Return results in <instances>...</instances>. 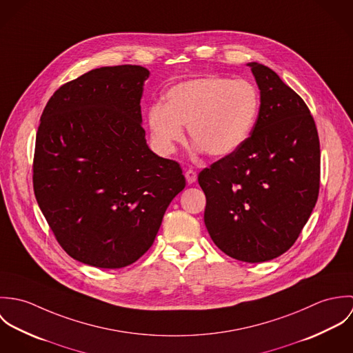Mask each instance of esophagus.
I'll return each instance as SVG.
<instances>
[{
  "label": "esophagus",
  "instance_id": "1",
  "mask_svg": "<svg viewBox=\"0 0 353 353\" xmlns=\"http://www.w3.org/2000/svg\"><path fill=\"white\" fill-rule=\"evenodd\" d=\"M185 176H186V181H188L189 185H192V183H194L197 181V172L194 170H188Z\"/></svg>",
  "mask_w": 353,
  "mask_h": 353
}]
</instances>
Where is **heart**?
Here are the masks:
<instances>
[{
    "label": "heart",
    "instance_id": "obj_1",
    "mask_svg": "<svg viewBox=\"0 0 353 353\" xmlns=\"http://www.w3.org/2000/svg\"><path fill=\"white\" fill-rule=\"evenodd\" d=\"M259 110L256 88L246 80L209 74L174 85L165 105L152 104L148 126L161 153H172L188 126L196 151L224 157L248 140Z\"/></svg>",
    "mask_w": 353,
    "mask_h": 353
}]
</instances>
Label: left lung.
<instances>
[{
    "instance_id": "8db88e82",
    "label": "left lung",
    "mask_w": 353,
    "mask_h": 353,
    "mask_svg": "<svg viewBox=\"0 0 353 353\" xmlns=\"http://www.w3.org/2000/svg\"><path fill=\"white\" fill-rule=\"evenodd\" d=\"M261 94L243 145L199 174L203 221L214 245L243 262L290 250L319 193L316 126L302 98L270 68L250 62Z\"/></svg>"
}]
</instances>
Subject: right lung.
Segmentation results:
<instances>
[{"mask_svg":"<svg viewBox=\"0 0 353 353\" xmlns=\"http://www.w3.org/2000/svg\"><path fill=\"white\" fill-rule=\"evenodd\" d=\"M150 70L103 66L59 87L37 133L34 193L61 248L119 269L150 249L186 186L179 163L150 150L141 97Z\"/></svg>","mask_w":353,"mask_h":353,"instance_id":"right-lung-1","label":"right lung"}]
</instances>
